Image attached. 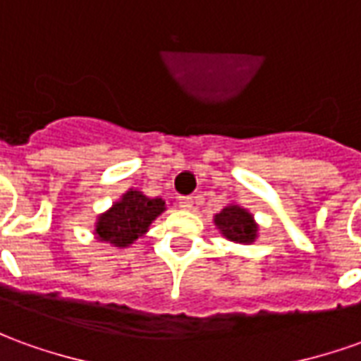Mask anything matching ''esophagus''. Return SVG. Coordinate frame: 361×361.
Returning a JSON list of instances; mask_svg holds the SVG:
<instances>
[{"label": "esophagus", "mask_w": 361, "mask_h": 361, "mask_svg": "<svg viewBox=\"0 0 361 361\" xmlns=\"http://www.w3.org/2000/svg\"><path fill=\"white\" fill-rule=\"evenodd\" d=\"M178 203L183 211H189V209H193V197H180L178 199Z\"/></svg>", "instance_id": "obj_1"}]
</instances>
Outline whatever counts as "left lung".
<instances>
[{
  "label": "left lung",
  "mask_w": 361,
  "mask_h": 361,
  "mask_svg": "<svg viewBox=\"0 0 361 361\" xmlns=\"http://www.w3.org/2000/svg\"><path fill=\"white\" fill-rule=\"evenodd\" d=\"M215 224L224 238H228L231 242L252 244L258 236V224L254 216L238 205L224 207L221 213L215 215Z\"/></svg>",
  "instance_id": "obj_1"
}]
</instances>
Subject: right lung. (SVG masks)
<instances>
[{"label":"right lung","instance_id":"right-lung-1","mask_svg":"<svg viewBox=\"0 0 361 361\" xmlns=\"http://www.w3.org/2000/svg\"><path fill=\"white\" fill-rule=\"evenodd\" d=\"M162 211H166L164 199L146 197L142 191L128 189L109 211L97 216L93 234L97 240L125 248L142 236L156 216L162 215Z\"/></svg>","mask_w":361,"mask_h":361}]
</instances>
